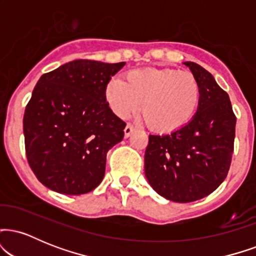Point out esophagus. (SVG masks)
Segmentation results:
<instances>
[{"label":"esophagus","mask_w":256,"mask_h":256,"mask_svg":"<svg viewBox=\"0 0 256 256\" xmlns=\"http://www.w3.org/2000/svg\"><path fill=\"white\" fill-rule=\"evenodd\" d=\"M124 134H125V136H126V137L131 136V134H132V126H131V125H128V126H126L125 130H124Z\"/></svg>","instance_id":"1"}]
</instances>
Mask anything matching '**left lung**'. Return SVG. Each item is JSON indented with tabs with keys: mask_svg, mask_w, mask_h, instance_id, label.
Wrapping results in <instances>:
<instances>
[{
	"mask_svg": "<svg viewBox=\"0 0 256 256\" xmlns=\"http://www.w3.org/2000/svg\"><path fill=\"white\" fill-rule=\"evenodd\" d=\"M122 64L74 60L37 82L25 108V150L38 180L52 192L82 195L104 179L107 152L122 142L126 125L106 100Z\"/></svg>",
	"mask_w": 256,
	"mask_h": 256,
	"instance_id": "obj_1",
	"label": "left lung"
}]
</instances>
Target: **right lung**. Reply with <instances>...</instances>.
<instances>
[{"mask_svg": "<svg viewBox=\"0 0 256 256\" xmlns=\"http://www.w3.org/2000/svg\"><path fill=\"white\" fill-rule=\"evenodd\" d=\"M183 64L188 74L164 78L165 94L152 104L164 122L149 136L144 155L150 186L179 204L204 198L224 182L236 126L228 95L213 76L195 62ZM194 90L198 102L193 100Z\"/></svg>", "mask_w": 256, "mask_h": 256, "instance_id": "obj_1", "label": "right lung"}]
</instances>
